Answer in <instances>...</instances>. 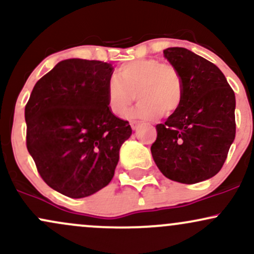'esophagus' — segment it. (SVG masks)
Returning <instances> with one entry per match:
<instances>
[{
    "instance_id": "obj_1",
    "label": "esophagus",
    "mask_w": 254,
    "mask_h": 254,
    "mask_svg": "<svg viewBox=\"0 0 254 254\" xmlns=\"http://www.w3.org/2000/svg\"><path fill=\"white\" fill-rule=\"evenodd\" d=\"M130 125H131V129L137 130L139 127V122H130Z\"/></svg>"
}]
</instances>
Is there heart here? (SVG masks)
Here are the masks:
<instances>
[{
    "label": "heart",
    "instance_id": "heart-1",
    "mask_svg": "<svg viewBox=\"0 0 254 254\" xmlns=\"http://www.w3.org/2000/svg\"><path fill=\"white\" fill-rule=\"evenodd\" d=\"M118 77L107 83V104L115 115H123L133 103L138 104L130 111L129 117L151 119L172 115L179 109L183 100V82L173 65L155 58L131 61L117 72Z\"/></svg>",
    "mask_w": 254,
    "mask_h": 254
}]
</instances>
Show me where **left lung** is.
Wrapping results in <instances>:
<instances>
[{"label": "left lung", "mask_w": 254, "mask_h": 254, "mask_svg": "<svg viewBox=\"0 0 254 254\" xmlns=\"http://www.w3.org/2000/svg\"><path fill=\"white\" fill-rule=\"evenodd\" d=\"M164 56L179 72L182 105L156 125L151 155L161 173L183 184L220 172L235 138V94L223 72L188 49L168 48Z\"/></svg>", "instance_id": "obj_1"}]
</instances>
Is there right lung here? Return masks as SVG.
<instances>
[{
	"instance_id": "add662e5",
	"label": "right lung",
	"mask_w": 254,
	"mask_h": 254,
	"mask_svg": "<svg viewBox=\"0 0 254 254\" xmlns=\"http://www.w3.org/2000/svg\"><path fill=\"white\" fill-rule=\"evenodd\" d=\"M112 64L61 61L33 87L25 107L28 153L44 182L70 198L109 185L122 144L132 133L107 104Z\"/></svg>"
}]
</instances>
